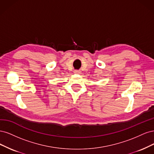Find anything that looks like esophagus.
Instances as JSON below:
<instances>
[{"label":"esophagus","instance_id":"1","mask_svg":"<svg viewBox=\"0 0 154 154\" xmlns=\"http://www.w3.org/2000/svg\"><path fill=\"white\" fill-rule=\"evenodd\" d=\"M74 72H75V73H81L80 70H75V71H74Z\"/></svg>","mask_w":154,"mask_h":154}]
</instances>
